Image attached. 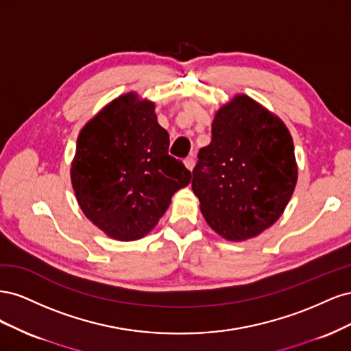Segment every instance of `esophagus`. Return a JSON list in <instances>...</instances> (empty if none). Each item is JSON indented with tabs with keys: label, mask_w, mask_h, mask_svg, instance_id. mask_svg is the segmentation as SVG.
Segmentation results:
<instances>
[{
	"label": "esophagus",
	"mask_w": 351,
	"mask_h": 351,
	"mask_svg": "<svg viewBox=\"0 0 351 351\" xmlns=\"http://www.w3.org/2000/svg\"><path fill=\"white\" fill-rule=\"evenodd\" d=\"M184 165H186L187 169H190V171H192V169L195 168V159H193V156L186 158V159H184Z\"/></svg>",
	"instance_id": "obj_1"
}]
</instances>
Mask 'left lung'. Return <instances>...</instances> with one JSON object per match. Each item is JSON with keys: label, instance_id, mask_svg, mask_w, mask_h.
<instances>
[{"label": "left lung", "instance_id": "obj_1", "mask_svg": "<svg viewBox=\"0 0 351 351\" xmlns=\"http://www.w3.org/2000/svg\"><path fill=\"white\" fill-rule=\"evenodd\" d=\"M192 189L209 227L227 240L256 237L284 212L297 183L291 134L247 95L222 105L197 154Z\"/></svg>", "mask_w": 351, "mask_h": 351}]
</instances>
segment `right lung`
Listing matches in <instances>:
<instances>
[{"label":"right lung","instance_id":"1","mask_svg":"<svg viewBox=\"0 0 351 351\" xmlns=\"http://www.w3.org/2000/svg\"><path fill=\"white\" fill-rule=\"evenodd\" d=\"M168 146L154 102L130 92L104 107L82 129L71 162L83 214L111 239L146 236L192 178Z\"/></svg>","mask_w":351,"mask_h":351}]
</instances>
